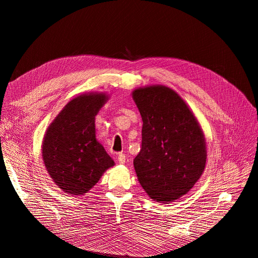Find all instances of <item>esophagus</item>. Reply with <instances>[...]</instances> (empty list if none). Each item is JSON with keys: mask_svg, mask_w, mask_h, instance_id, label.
<instances>
[{"mask_svg": "<svg viewBox=\"0 0 258 258\" xmlns=\"http://www.w3.org/2000/svg\"><path fill=\"white\" fill-rule=\"evenodd\" d=\"M117 159H118V162L122 165V163H124V161H126V156H124V154L120 153V154H118V157H117Z\"/></svg>", "mask_w": 258, "mask_h": 258, "instance_id": "1", "label": "esophagus"}]
</instances>
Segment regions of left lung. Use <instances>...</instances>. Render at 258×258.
<instances>
[{
    "label": "left lung",
    "mask_w": 258,
    "mask_h": 258,
    "mask_svg": "<svg viewBox=\"0 0 258 258\" xmlns=\"http://www.w3.org/2000/svg\"><path fill=\"white\" fill-rule=\"evenodd\" d=\"M143 120L142 147L134 160L151 199L169 204L188 192L206 168L207 144L196 116L167 86L132 91Z\"/></svg>",
    "instance_id": "obj_1"
}]
</instances>
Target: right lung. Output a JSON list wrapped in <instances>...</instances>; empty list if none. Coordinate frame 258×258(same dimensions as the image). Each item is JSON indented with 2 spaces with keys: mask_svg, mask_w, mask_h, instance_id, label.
Returning a JSON list of instances; mask_svg holds the SVG:
<instances>
[{
  "mask_svg": "<svg viewBox=\"0 0 258 258\" xmlns=\"http://www.w3.org/2000/svg\"><path fill=\"white\" fill-rule=\"evenodd\" d=\"M107 100L104 92L77 96L46 130L42 144L45 168L59 188L71 196L88 192L114 166L96 139V116Z\"/></svg>",
  "mask_w": 258,
  "mask_h": 258,
  "instance_id": "right-lung-1",
  "label": "right lung"
}]
</instances>
